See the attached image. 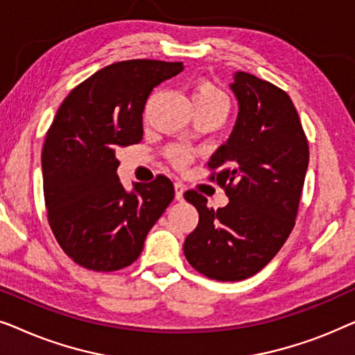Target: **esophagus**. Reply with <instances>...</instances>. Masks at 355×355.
<instances>
[{"mask_svg":"<svg viewBox=\"0 0 355 355\" xmlns=\"http://www.w3.org/2000/svg\"><path fill=\"white\" fill-rule=\"evenodd\" d=\"M174 197H176V200H179V202L184 198V184L182 182L174 184Z\"/></svg>","mask_w":355,"mask_h":355,"instance_id":"1","label":"esophagus"}]
</instances>
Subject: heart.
I'll return each instance as SVG.
<instances>
[{
  "instance_id": "1",
  "label": "heart",
  "mask_w": 355,
  "mask_h": 355,
  "mask_svg": "<svg viewBox=\"0 0 355 355\" xmlns=\"http://www.w3.org/2000/svg\"><path fill=\"white\" fill-rule=\"evenodd\" d=\"M192 98L193 103L198 106H215V108H223L225 111L230 108V101H227L225 92L218 89L215 84H211L208 80L197 82L196 87H193ZM168 158L176 168H184L191 162L192 153L189 148L176 145V147H171L168 150Z\"/></svg>"
}]
</instances>
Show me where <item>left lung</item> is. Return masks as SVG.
<instances>
[{
    "label": "left lung",
    "instance_id": "obj_1",
    "mask_svg": "<svg viewBox=\"0 0 355 355\" xmlns=\"http://www.w3.org/2000/svg\"><path fill=\"white\" fill-rule=\"evenodd\" d=\"M231 90L239 101L236 125L208 162L210 181L230 203L213 210L200 193H184L198 211L184 255L216 281L254 276L278 254L295 225L309 166L307 137L284 90L242 71Z\"/></svg>",
    "mask_w": 355,
    "mask_h": 355
}]
</instances>
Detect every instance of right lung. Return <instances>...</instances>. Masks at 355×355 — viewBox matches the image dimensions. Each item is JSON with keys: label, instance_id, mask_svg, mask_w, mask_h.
I'll return each instance as SVG.
<instances>
[{"label": "right lung", "instance_id": "add662e5", "mask_svg": "<svg viewBox=\"0 0 355 355\" xmlns=\"http://www.w3.org/2000/svg\"><path fill=\"white\" fill-rule=\"evenodd\" d=\"M182 69V62H114L77 85L58 110L42 150L43 196L53 234L77 265L114 271L134 263L173 202V182L162 174L125 191L116 150L142 140L148 95Z\"/></svg>", "mask_w": 355, "mask_h": 355}]
</instances>
